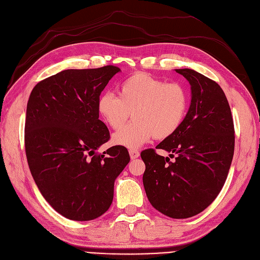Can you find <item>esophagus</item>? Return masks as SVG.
Here are the masks:
<instances>
[{
    "instance_id": "1",
    "label": "esophagus",
    "mask_w": 260,
    "mask_h": 260,
    "mask_svg": "<svg viewBox=\"0 0 260 260\" xmlns=\"http://www.w3.org/2000/svg\"><path fill=\"white\" fill-rule=\"evenodd\" d=\"M139 155H140V153H139V151H138V150H134V149L129 150V156H131V158H132V159H135V158H137Z\"/></svg>"
}]
</instances>
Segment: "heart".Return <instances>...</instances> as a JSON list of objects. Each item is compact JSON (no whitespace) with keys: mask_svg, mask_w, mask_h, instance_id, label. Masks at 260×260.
Here are the masks:
<instances>
[{"mask_svg":"<svg viewBox=\"0 0 260 260\" xmlns=\"http://www.w3.org/2000/svg\"><path fill=\"white\" fill-rule=\"evenodd\" d=\"M188 108V93L178 82H166L146 73H136L118 86V96L104 93L98 112L114 131L132 113L134 121L112 136L114 145L137 149L153 137L166 139L179 129Z\"/></svg>","mask_w":260,"mask_h":260,"instance_id":"b5f03b06","label":"heart"}]
</instances>
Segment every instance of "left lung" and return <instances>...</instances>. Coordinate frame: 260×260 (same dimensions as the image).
Segmentation results:
<instances>
[{
    "instance_id": "left-lung-1",
    "label": "left lung",
    "mask_w": 260,
    "mask_h": 260,
    "mask_svg": "<svg viewBox=\"0 0 260 260\" xmlns=\"http://www.w3.org/2000/svg\"><path fill=\"white\" fill-rule=\"evenodd\" d=\"M190 84L191 100L179 129L156 149L141 152L142 177L150 204L172 218L194 216L209 207L224 186L235 151L234 120L222 88L196 71L176 70Z\"/></svg>"
}]
</instances>
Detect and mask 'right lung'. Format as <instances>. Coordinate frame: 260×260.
Wrapping results in <instances>:
<instances>
[{"instance_id":"1","label":"right lung","mask_w":260,"mask_h":260,"mask_svg":"<svg viewBox=\"0 0 260 260\" xmlns=\"http://www.w3.org/2000/svg\"><path fill=\"white\" fill-rule=\"evenodd\" d=\"M121 70H66L38 82L26 106L24 146L35 183L57 213L73 220L103 215L114 181L129 162L126 148L98 150L110 138L98 112L105 86Z\"/></svg>"}]
</instances>
